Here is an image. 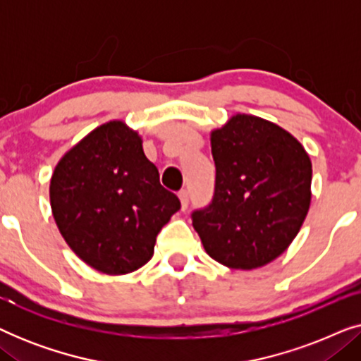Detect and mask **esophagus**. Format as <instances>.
<instances>
[{
  "label": "esophagus",
  "instance_id": "obj_1",
  "mask_svg": "<svg viewBox=\"0 0 361 361\" xmlns=\"http://www.w3.org/2000/svg\"><path fill=\"white\" fill-rule=\"evenodd\" d=\"M179 200H180L182 210H185L187 205H189V192H187V190H180V192H179Z\"/></svg>",
  "mask_w": 361,
  "mask_h": 361
}]
</instances>
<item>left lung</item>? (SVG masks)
Returning <instances> with one entry per match:
<instances>
[{
    "mask_svg": "<svg viewBox=\"0 0 361 361\" xmlns=\"http://www.w3.org/2000/svg\"><path fill=\"white\" fill-rule=\"evenodd\" d=\"M215 195L192 225L210 258L255 269L284 253L312 199V162L304 146L264 118L236 113L210 133Z\"/></svg>",
    "mask_w": 361,
    "mask_h": 361,
    "instance_id": "1",
    "label": "left lung"
}]
</instances>
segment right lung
I'll list each match as a JSON object with an SVG mask.
<instances>
[{"label": "right lung", "mask_w": 361, "mask_h": 361, "mask_svg": "<svg viewBox=\"0 0 361 361\" xmlns=\"http://www.w3.org/2000/svg\"><path fill=\"white\" fill-rule=\"evenodd\" d=\"M49 199L73 253L111 276L145 266L157 233L180 209L145 156L140 133L121 120L97 126L61 157Z\"/></svg>", "instance_id": "1"}]
</instances>
